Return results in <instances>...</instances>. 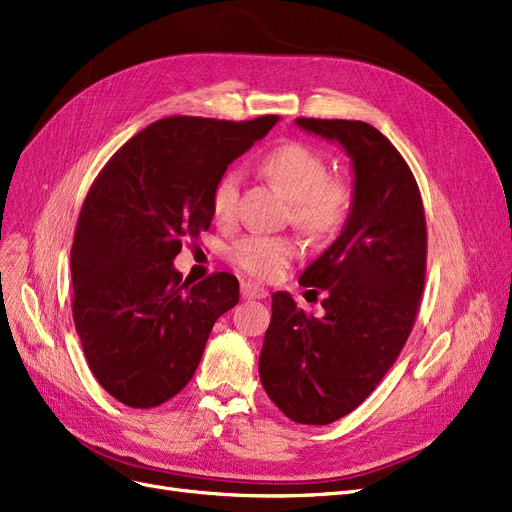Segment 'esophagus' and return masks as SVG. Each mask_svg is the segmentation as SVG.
Wrapping results in <instances>:
<instances>
[{
	"label": "esophagus",
	"instance_id": "esophagus-1",
	"mask_svg": "<svg viewBox=\"0 0 512 512\" xmlns=\"http://www.w3.org/2000/svg\"><path fill=\"white\" fill-rule=\"evenodd\" d=\"M240 293H242V299H266L268 297V291L255 285V282H242Z\"/></svg>",
	"mask_w": 512,
	"mask_h": 512
}]
</instances>
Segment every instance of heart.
I'll return each instance as SVG.
<instances>
[{"mask_svg":"<svg viewBox=\"0 0 512 512\" xmlns=\"http://www.w3.org/2000/svg\"><path fill=\"white\" fill-rule=\"evenodd\" d=\"M261 170L291 200L293 221L314 238L333 236L350 211V189L337 179H327V162L306 143L287 141L270 149ZM240 173L225 170L213 192V213L219 221L236 215ZM297 255V242L287 236H246L238 240L230 259L257 278H274Z\"/></svg>","mask_w":512,"mask_h":512,"instance_id":"b5f03b06","label":"heart"}]
</instances>
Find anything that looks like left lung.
I'll return each instance as SVG.
<instances>
[{
	"instance_id": "8db88e82",
	"label": "left lung",
	"mask_w": 512,
	"mask_h": 512,
	"mask_svg": "<svg viewBox=\"0 0 512 512\" xmlns=\"http://www.w3.org/2000/svg\"><path fill=\"white\" fill-rule=\"evenodd\" d=\"M295 124L342 145L352 202L342 232L299 276L325 291V316L274 293L259 377L289 420L325 426L367 399L407 342L424 291L426 219L418 183L380 130L358 120Z\"/></svg>"
}]
</instances>
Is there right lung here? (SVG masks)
<instances>
[{
	"label": "right lung",
	"mask_w": 512,
	"mask_h": 512,
	"mask_svg": "<svg viewBox=\"0 0 512 512\" xmlns=\"http://www.w3.org/2000/svg\"><path fill=\"white\" fill-rule=\"evenodd\" d=\"M278 120H158L92 183L71 246L73 323L113 399L135 409L173 399L196 373L215 320L238 304L236 276L189 285L173 261L183 240L211 227L227 164Z\"/></svg>",
	"instance_id": "1"
}]
</instances>
